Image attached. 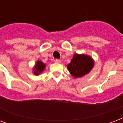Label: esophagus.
<instances>
[{"instance_id": "34e87169", "label": "esophagus", "mask_w": 123, "mask_h": 123, "mask_svg": "<svg viewBox=\"0 0 123 123\" xmlns=\"http://www.w3.org/2000/svg\"><path fill=\"white\" fill-rule=\"evenodd\" d=\"M54 62L55 63H60L61 62V60L58 59H56L54 60Z\"/></svg>"}]
</instances>
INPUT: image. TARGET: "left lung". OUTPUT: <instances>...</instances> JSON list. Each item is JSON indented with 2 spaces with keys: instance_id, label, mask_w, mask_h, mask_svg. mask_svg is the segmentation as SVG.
<instances>
[{
  "instance_id": "obj_1",
  "label": "left lung",
  "mask_w": 123,
  "mask_h": 123,
  "mask_svg": "<svg viewBox=\"0 0 123 123\" xmlns=\"http://www.w3.org/2000/svg\"><path fill=\"white\" fill-rule=\"evenodd\" d=\"M94 65L92 58L84 54H75L67 68L72 76L79 78L90 72Z\"/></svg>"
}]
</instances>
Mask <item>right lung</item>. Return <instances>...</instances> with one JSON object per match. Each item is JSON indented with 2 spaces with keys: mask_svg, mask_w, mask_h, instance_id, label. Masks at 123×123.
Segmentation results:
<instances>
[{
  "mask_svg": "<svg viewBox=\"0 0 123 123\" xmlns=\"http://www.w3.org/2000/svg\"><path fill=\"white\" fill-rule=\"evenodd\" d=\"M45 67H46V64H44L41 61H37L36 62V64L35 65L34 69H33V74L36 75H38L40 74L44 71Z\"/></svg>",
  "mask_w": 123,
  "mask_h": 123,
  "instance_id": "right-lung-1",
  "label": "right lung"
}]
</instances>
